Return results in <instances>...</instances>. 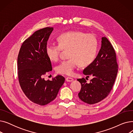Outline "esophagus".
Returning a JSON list of instances; mask_svg holds the SVG:
<instances>
[{
  "label": "esophagus",
  "mask_w": 133,
  "mask_h": 133,
  "mask_svg": "<svg viewBox=\"0 0 133 133\" xmlns=\"http://www.w3.org/2000/svg\"><path fill=\"white\" fill-rule=\"evenodd\" d=\"M66 81L67 82H71V81H73V79L71 78V77H67L66 78Z\"/></svg>",
  "instance_id": "obj_1"
}]
</instances>
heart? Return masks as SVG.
<instances>
[{
  "instance_id": "b5f03b06",
  "label": "heart",
  "mask_w": 133,
  "mask_h": 133,
  "mask_svg": "<svg viewBox=\"0 0 133 133\" xmlns=\"http://www.w3.org/2000/svg\"><path fill=\"white\" fill-rule=\"evenodd\" d=\"M58 45H47L46 53L52 62L57 61L62 50H68L69 59L56 67L60 74L72 75L79 64L86 67L95 60L98 50V41L95 36L80 31L63 32L57 37Z\"/></svg>"
}]
</instances>
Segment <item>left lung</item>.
<instances>
[{
  "label": "left lung",
  "instance_id": "left-lung-1",
  "mask_svg": "<svg viewBox=\"0 0 133 133\" xmlns=\"http://www.w3.org/2000/svg\"><path fill=\"white\" fill-rule=\"evenodd\" d=\"M118 71V65L114 49L108 40L102 38L101 47L92 64L88 66L83 73L93 78L89 83L85 78L78 79L81 88L78 95L86 103L93 104L99 102L109 95L115 82Z\"/></svg>",
  "mask_w": 133,
  "mask_h": 133
}]
</instances>
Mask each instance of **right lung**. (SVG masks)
<instances>
[{
  "mask_svg": "<svg viewBox=\"0 0 133 133\" xmlns=\"http://www.w3.org/2000/svg\"><path fill=\"white\" fill-rule=\"evenodd\" d=\"M53 30V27H47L35 32L23 42L18 56L20 86L28 99L40 106L56 98L65 80L59 75L52 80L46 81L43 78L44 74L52 70L46 47Z\"/></svg>",
  "mask_w": 133,
  "mask_h": 133,
  "instance_id": "right-lung-1",
  "label": "right lung"
}]
</instances>
